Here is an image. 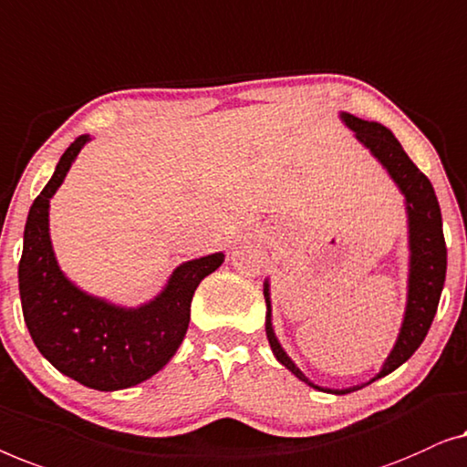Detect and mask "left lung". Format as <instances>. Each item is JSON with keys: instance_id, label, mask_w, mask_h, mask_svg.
<instances>
[{"instance_id": "1", "label": "left lung", "mask_w": 467, "mask_h": 467, "mask_svg": "<svg viewBox=\"0 0 467 467\" xmlns=\"http://www.w3.org/2000/svg\"><path fill=\"white\" fill-rule=\"evenodd\" d=\"M347 127H349L359 141L377 156L398 188L406 196V209H409V234H410V277H409V302H406L404 324L400 330L398 343L372 380H377L385 374L396 370L402 366L412 353H415L428 337V330L436 315L440 294L444 287L446 277V243L442 233V213L433 192L431 182L428 175L421 173L419 167L409 159L400 141L393 137L389 129H385L379 122H368L362 118L351 114H340ZM265 298H266V337L271 343L275 358L284 364L292 374H296L306 385H313L305 374H302L296 364L287 358V353L281 349L279 340L275 338L273 324H271V298H268V284H265ZM319 389V387H317ZM362 387H349V389H327L330 393H351Z\"/></svg>"}]
</instances>
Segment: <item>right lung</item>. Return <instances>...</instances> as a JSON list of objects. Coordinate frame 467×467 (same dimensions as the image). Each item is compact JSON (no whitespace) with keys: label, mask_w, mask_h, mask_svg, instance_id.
I'll list each match as a JSON object with an SVG mask.
<instances>
[{"label":"right lung","mask_w":467,"mask_h":467,"mask_svg":"<svg viewBox=\"0 0 467 467\" xmlns=\"http://www.w3.org/2000/svg\"><path fill=\"white\" fill-rule=\"evenodd\" d=\"M88 135L76 137L37 194L25 224L18 290L23 317L39 353L78 383L99 391L127 389L161 370L186 337L190 302L224 254L183 262L152 302L122 308L88 296L61 273L48 234V202Z\"/></svg>","instance_id":"right-lung-1"}]
</instances>
